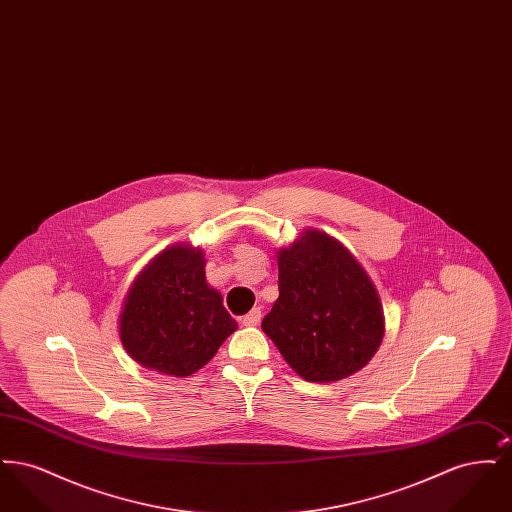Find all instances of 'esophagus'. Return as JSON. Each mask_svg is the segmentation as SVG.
Here are the masks:
<instances>
[{
  "label": "esophagus",
  "instance_id": "obj_1",
  "mask_svg": "<svg viewBox=\"0 0 512 512\" xmlns=\"http://www.w3.org/2000/svg\"><path fill=\"white\" fill-rule=\"evenodd\" d=\"M259 322H261V309H259V307L251 309V311L242 318V324H244V326H257Z\"/></svg>",
  "mask_w": 512,
  "mask_h": 512
}]
</instances>
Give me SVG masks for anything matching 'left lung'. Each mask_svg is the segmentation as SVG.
<instances>
[{
    "mask_svg": "<svg viewBox=\"0 0 512 512\" xmlns=\"http://www.w3.org/2000/svg\"><path fill=\"white\" fill-rule=\"evenodd\" d=\"M278 288L261 328L301 378L338 382L374 357L386 330L380 295L336 238L309 228L280 249Z\"/></svg>",
    "mask_w": 512,
    "mask_h": 512,
    "instance_id": "8db88e82",
    "label": "left lung"
}]
</instances>
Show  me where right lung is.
<instances>
[{
    "instance_id": "1",
    "label": "right lung",
    "mask_w": 512,
    "mask_h": 512,
    "mask_svg": "<svg viewBox=\"0 0 512 512\" xmlns=\"http://www.w3.org/2000/svg\"><path fill=\"white\" fill-rule=\"evenodd\" d=\"M238 322L207 284L205 253L176 244L161 251L124 297L119 336L126 353L155 372L186 378L207 365Z\"/></svg>"
}]
</instances>
